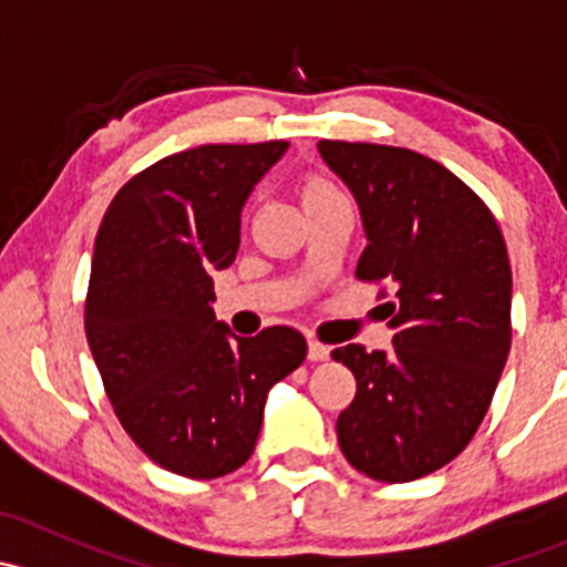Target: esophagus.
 I'll return each mask as SVG.
<instances>
[{
  "instance_id": "esophagus-1",
  "label": "esophagus",
  "mask_w": 567,
  "mask_h": 567,
  "mask_svg": "<svg viewBox=\"0 0 567 567\" xmlns=\"http://www.w3.org/2000/svg\"><path fill=\"white\" fill-rule=\"evenodd\" d=\"M307 357H310L312 362H326V359H329V346H323V342L318 340H310V351H307Z\"/></svg>"
}]
</instances>
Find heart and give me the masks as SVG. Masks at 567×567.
I'll use <instances>...</instances> for the list:
<instances>
[{"label": "heart", "mask_w": 567, "mask_h": 567, "mask_svg": "<svg viewBox=\"0 0 567 567\" xmlns=\"http://www.w3.org/2000/svg\"><path fill=\"white\" fill-rule=\"evenodd\" d=\"M329 194H340V192H337L329 181H323V177H312V181L305 186V203H310V199H318V197H329Z\"/></svg>", "instance_id": "1"}]
</instances>
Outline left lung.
<instances>
[{
  "label": "left lung",
  "mask_w": 567,
  "mask_h": 567,
  "mask_svg": "<svg viewBox=\"0 0 567 567\" xmlns=\"http://www.w3.org/2000/svg\"><path fill=\"white\" fill-rule=\"evenodd\" d=\"M318 151L362 210L357 277L394 290L392 353L331 351L357 379L337 442L368 477L409 483L472 442L499 384L513 334L505 238L488 205L422 153L340 140Z\"/></svg>",
  "instance_id": "8db88e82"
}]
</instances>
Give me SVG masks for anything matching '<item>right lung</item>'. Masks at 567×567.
I'll list each match as a JSON object with an SVG mask.
<instances>
[{
    "instance_id": "add662e5",
    "label": "right lung",
    "mask_w": 567,
    "mask_h": 567,
    "mask_svg": "<svg viewBox=\"0 0 567 567\" xmlns=\"http://www.w3.org/2000/svg\"><path fill=\"white\" fill-rule=\"evenodd\" d=\"M288 142L199 145L131 177L95 236L84 331L106 398L167 472L214 480L249 461L268 390L307 357L290 326L236 337L214 279L236 260L241 208Z\"/></svg>"
}]
</instances>
